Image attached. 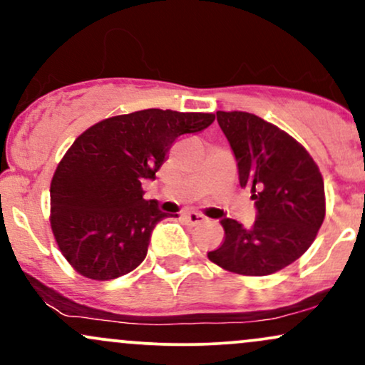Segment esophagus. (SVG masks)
<instances>
[{
    "instance_id": "1",
    "label": "esophagus",
    "mask_w": 365,
    "mask_h": 365,
    "mask_svg": "<svg viewBox=\"0 0 365 365\" xmlns=\"http://www.w3.org/2000/svg\"><path fill=\"white\" fill-rule=\"evenodd\" d=\"M183 220H185L187 225H200L206 221V217H204L200 212H195V211H185L182 215Z\"/></svg>"
}]
</instances>
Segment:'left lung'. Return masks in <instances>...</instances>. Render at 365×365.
I'll use <instances>...</instances> for the list:
<instances>
[{"label": "left lung", "mask_w": 365, "mask_h": 365, "mask_svg": "<svg viewBox=\"0 0 365 365\" xmlns=\"http://www.w3.org/2000/svg\"><path fill=\"white\" fill-rule=\"evenodd\" d=\"M237 159L238 180L255 200L254 225L225 217V242L209 261L232 273L266 276L302 255L326 215L324 182L311 154L273 123L245 111H217Z\"/></svg>", "instance_id": "obj_1"}]
</instances>
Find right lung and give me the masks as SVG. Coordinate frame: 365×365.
<instances>
[{
  "label": "right lung",
  "mask_w": 365,
  "mask_h": 365,
  "mask_svg": "<svg viewBox=\"0 0 365 365\" xmlns=\"http://www.w3.org/2000/svg\"><path fill=\"white\" fill-rule=\"evenodd\" d=\"M212 121V113L153 108L99 121L75 139L49 194L54 238L77 273L106 282L144 261L154 226L168 212L144 199L142 182L156 178L180 135Z\"/></svg>",
  "instance_id": "add662e5"
}]
</instances>
